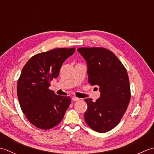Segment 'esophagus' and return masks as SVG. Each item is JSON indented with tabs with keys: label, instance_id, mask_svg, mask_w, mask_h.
I'll return each instance as SVG.
<instances>
[{
	"label": "esophagus",
	"instance_id": "1",
	"mask_svg": "<svg viewBox=\"0 0 154 154\" xmlns=\"http://www.w3.org/2000/svg\"><path fill=\"white\" fill-rule=\"evenodd\" d=\"M72 100H73V101H78V100H80V99H79V98L76 97H72Z\"/></svg>",
	"mask_w": 154,
	"mask_h": 154
}]
</instances>
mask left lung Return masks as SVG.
I'll list each match as a JSON object with an SVG mask.
<instances>
[{
    "label": "left lung",
    "mask_w": 154,
    "mask_h": 154,
    "mask_svg": "<svg viewBox=\"0 0 154 154\" xmlns=\"http://www.w3.org/2000/svg\"><path fill=\"white\" fill-rule=\"evenodd\" d=\"M78 51L87 63L88 83L100 87V97L96 101L85 99L87 124L104 133L120 122L128 106L131 93L127 70L116 55L104 48H79Z\"/></svg>",
    "instance_id": "left-lung-1"
}]
</instances>
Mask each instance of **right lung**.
<instances>
[{
  "instance_id": "add662e5",
  "label": "right lung",
  "mask_w": 154,
  "mask_h": 154,
  "mask_svg": "<svg viewBox=\"0 0 154 154\" xmlns=\"http://www.w3.org/2000/svg\"><path fill=\"white\" fill-rule=\"evenodd\" d=\"M75 51V48H63L35 54L22 69L17 83L19 103L29 122L38 128L57 126L70 105V97L57 95L49 87Z\"/></svg>"
}]
</instances>
